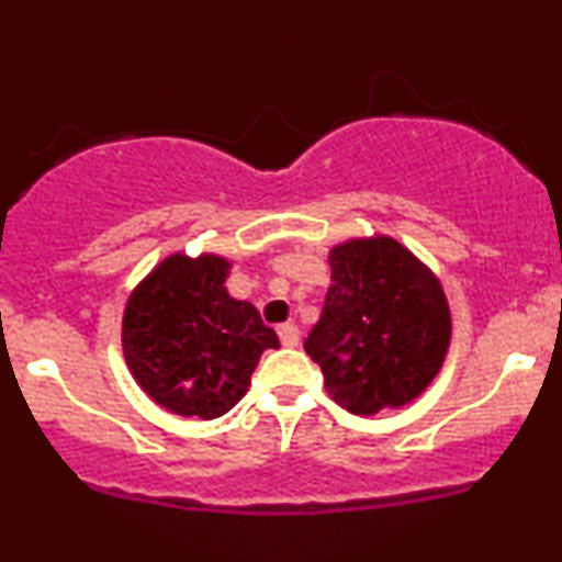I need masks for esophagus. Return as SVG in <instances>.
<instances>
[{"label":"esophagus","mask_w":562,"mask_h":562,"mask_svg":"<svg viewBox=\"0 0 562 562\" xmlns=\"http://www.w3.org/2000/svg\"><path fill=\"white\" fill-rule=\"evenodd\" d=\"M280 340H282V346H288V348H295L299 346V340H301V330L295 325H280Z\"/></svg>","instance_id":"34e87169"}]
</instances>
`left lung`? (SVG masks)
<instances>
[{"label": "left lung", "instance_id": "obj_1", "mask_svg": "<svg viewBox=\"0 0 562 562\" xmlns=\"http://www.w3.org/2000/svg\"><path fill=\"white\" fill-rule=\"evenodd\" d=\"M451 314L441 282L393 237H353L330 250L325 308L308 357L325 389L353 415L415 402L441 370Z\"/></svg>", "mask_w": 562, "mask_h": 562}]
</instances>
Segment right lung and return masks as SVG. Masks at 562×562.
Instances as JSON below:
<instances>
[{
  "label": "right lung",
  "mask_w": 562,
  "mask_h": 562,
  "mask_svg": "<svg viewBox=\"0 0 562 562\" xmlns=\"http://www.w3.org/2000/svg\"><path fill=\"white\" fill-rule=\"evenodd\" d=\"M232 263L173 254L128 295L121 346L134 380L153 402L182 417L214 420L245 396L277 333L259 308L224 288Z\"/></svg>",
  "instance_id": "right-lung-1"
}]
</instances>
